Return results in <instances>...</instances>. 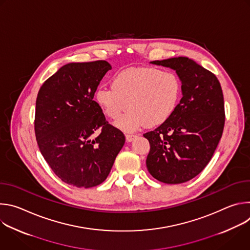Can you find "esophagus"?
I'll use <instances>...</instances> for the list:
<instances>
[{
    "label": "esophagus",
    "mask_w": 250,
    "mask_h": 250,
    "mask_svg": "<svg viewBox=\"0 0 250 250\" xmlns=\"http://www.w3.org/2000/svg\"><path fill=\"white\" fill-rule=\"evenodd\" d=\"M125 137H126V140H127V141H131V140H133L135 137H137V134H136V133H126V134H125Z\"/></svg>",
    "instance_id": "1"
}]
</instances>
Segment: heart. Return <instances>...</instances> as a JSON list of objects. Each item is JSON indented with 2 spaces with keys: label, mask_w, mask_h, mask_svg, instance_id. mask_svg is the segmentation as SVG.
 <instances>
[{
  "label": "heart",
  "mask_w": 250,
  "mask_h": 250,
  "mask_svg": "<svg viewBox=\"0 0 250 250\" xmlns=\"http://www.w3.org/2000/svg\"><path fill=\"white\" fill-rule=\"evenodd\" d=\"M181 92V80L174 71L130 67L113 78L112 87L97 88L95 100L112 120H118L129 108L117 123L120 128L129 131L165 123L179 104Z\"/></svg>",
  "instance_id": "1"
}]
</instances>
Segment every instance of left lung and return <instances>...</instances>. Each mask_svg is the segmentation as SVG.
<instances>
[{
  "instance_id": "1",
  "label": "left lung",
  "mask_w": 250,
  "mask_h": 250,
  "mask_svg": "<svg viewBox=\"0 0 250 250\" xmlns=\"http://www.w3.org/2000/svg\"><path fill=\"white\" fill-rule=\"evenodd\" d=\"M151 63L176 70L183 97L165 123L144 134L150 145L146 166L160 182L184 183L208 165L223 135L226 115L222 86L215 74L188 57Z\"/></svg>"
}]
</instances>
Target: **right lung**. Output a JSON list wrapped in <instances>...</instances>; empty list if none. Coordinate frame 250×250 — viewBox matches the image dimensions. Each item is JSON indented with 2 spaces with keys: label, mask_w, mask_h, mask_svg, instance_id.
I'll list each match as a JSON object with an SVG mask.
<instances>
[{
  "label": "right lung",
  "mask_w": 250,
  "mask_h": 250,
  "mask_svg": "<svg viewBox=\"0 0 250 250\" xmlns=\"http://www.w3.org/2000/svg\"><path fill=\"white\" fill-rule=\"evenodd\" d=\"M111 69L104 60L66 64L38 94L34 132L40 150L54 174L77 188L103 183L125 141L94 101Z\"/></svg>",
  "instance_id": "right-lung-1"
}]
</instances>
